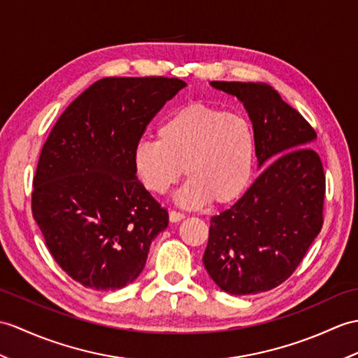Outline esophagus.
<instances>
[{"mask_svg":"<svg viewBox=\"0 0 358 358\" xmlns=\"http://www.w3.org/2000/svg\"><path fill=\"white\" fill-rule=\"evenodd\" d=\"M169 220H171V222H180L181 220H185V213L177 212V210H171L169 212Z\"/></svg>","mask_w":358,"mask_h":358,"instance_id":"obj_1","label":"esophagus"}]
</instances>
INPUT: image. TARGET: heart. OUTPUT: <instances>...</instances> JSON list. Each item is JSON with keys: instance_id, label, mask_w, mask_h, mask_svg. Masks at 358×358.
I'll list each match as a JSON object with an SVG mask.
<instances>
[{"instance_id": "heart-1", "label": "heart", "mask_w": 358, "mask_h": 358, "mask_svg": "<svg viewBox=\"0 0 358 358\" xmlns=\"http://www.w3.org/2000/svg\"><path fill=\"white\" fill-rule=\"evenodd\" d=\"M159 140H140L132 151L137 177L149 192L164 194L186 169L177 194L182 206H226L250 186L256 136L250 120L201 102L172 111L157 128Z\"/></svg>"}]
</instances>
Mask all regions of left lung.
Listing matches in <instances>:
<instances>
[{
	"instance_id": "obj_1",
	"label": "left lung",
	"mask_w": 358,
	"mask_h": 358,
	"mask_svg": "<svg viewBox=\"0 0 358 358\" xmlns=\"http://www.w3.org/2000/svg\"><path fill=\"white\" fill-rule=\"evenodd\" d=\"M210 85L244 103L265 168L230 209L212 217L204 267L222 292L257 294L285 282L323 224L325 173L310 148L315 131L262 82Z\"/></svg>"
}]
</instances>
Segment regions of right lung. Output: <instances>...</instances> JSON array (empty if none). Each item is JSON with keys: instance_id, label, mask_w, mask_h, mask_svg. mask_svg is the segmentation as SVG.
<instances>
[{"instance_id": "right-lung-1", "label": "right lung", "mask_w": 358, "mask_h": 358, "mask_svg": "<svg viewBox=\"0 0 358 358\" xmlns=\"http://www.w3.org/2000/svg\"><path fill=\"white\" fill-rule=\"evenodd\" d=\"M186 82L105 78L61 114L41 151L31 212L59 267L93 289H120L145 268L168 210L137 178L132 151Z\"/></svg>"}]
</instances>
